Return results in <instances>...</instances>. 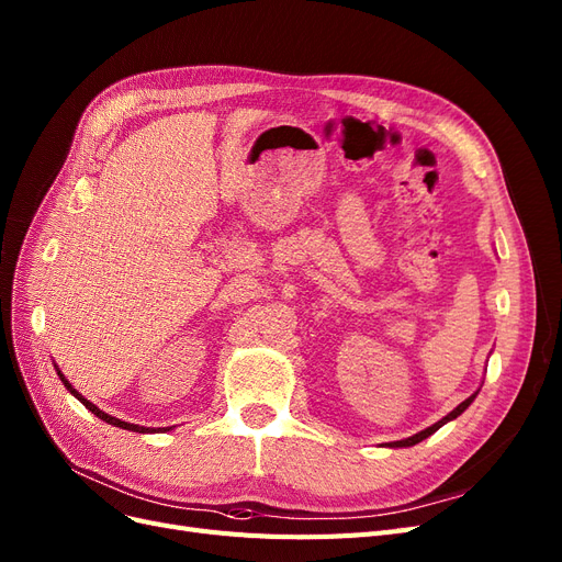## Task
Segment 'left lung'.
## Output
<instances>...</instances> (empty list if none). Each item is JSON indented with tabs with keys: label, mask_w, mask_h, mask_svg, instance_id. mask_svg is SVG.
I'll return each instance as SVG.
<instances>
[{
	"label": "left lung",
	"mask_w": 562,
	"mask_h": 562,
	"mask_svg": "<svg viewBox=\"0 0 562 562\" xmlns=\"http://www.w3.org/2000/svg\"><path fill=\"white\" fill-rule=\"evenodd\" d=\"M474 397H476V395H472V397H468V400H465V402H462V404H458V406H456V409H453V412H451L449 416H443V418H441L439 423L430 425V428H428V430H423V432H418V435H414V437H409V439H402V441H393V443H391V447H414V443H418V441H423L425 437H430L432 432H437V430L441 428V425H443V423H449V420H453L456 416H460L462 412H465V409H468V406L472 404V400H474Z\"/></svg>",
	"instance_id": "1"
}]
</instances>
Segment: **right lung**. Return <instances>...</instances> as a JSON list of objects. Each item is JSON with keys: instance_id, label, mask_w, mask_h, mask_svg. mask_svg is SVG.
Here are the masks:
<instances>
[{"instance_id": "1", "label": "right lung", "mask_w": 562, "mask_h": 562, "mask_svg": "<svg viewBox=\"0 0 562 562\" xmlns=\"http://www.w3.org/2000/svg\"><path fill=\"white\" fill-rule=\"evenodd\" d=\"M57 374H60V372H57ZM60 379H63V383L67 385V391L74 395V397H79L83 404H86V409H90L94 416H100L102 420H106V423H111V425H115V428H123V430H134V432H146L148 428H142V425H132V423H125V420H119V418H113V416H109V414H104V412H100V409H97V406L92 404V402H88L83 395H79V393H76L74 389H71V383L60 374ZM160 430V428H158Z\"/></svg>"}]
</instances>
